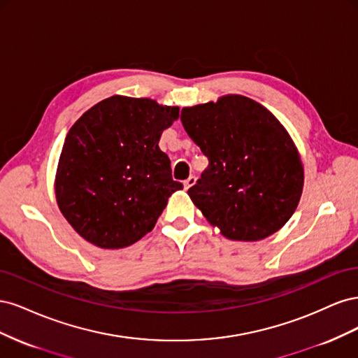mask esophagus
I'll list each match as a JSON object with an SVG mask.
<instances>
[{"instance_id":"obj_1","label":"esophagus","mask_w":358,"mask_h":358,"mask_svg":"<svg viewBox=\"0 0 358 358\" xmlns=\"http://www.w3.org/2000/svg\"><path fill=\"white\" fill-rule=\"evenodd\" d=\"M196 176H189L187 180H183V188H185V189H188V188H191L192 185H194V183H196Z\"/></svg>"}]
</instances>
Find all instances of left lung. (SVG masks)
<instances>
[{"instance_id": "left-lung-1", "label": "left lung", "mask_w": 358, "mask_h": 358, "mask_svg": "<svg viewBox=\"0 0 358 358\" xmlns=\"http://www.w3.org/2000/svg\"><path fill=\"white\" fill-rule=\"evenodd\" d=\"M180 121L209 166L188 196L230 241L257 242L297 209L305 171L291 136L264 106L243 95L183 107Z\"/></svg>"}]
</instances>
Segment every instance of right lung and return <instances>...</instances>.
I'll return each mask as SVG.
<instances>
[{
  "instance_id": "obj_1",
  "label": "right lung",
  "mask_w": 358,
  "mask_h": 358,
  "mask_svg": "<svg viewBox=\"0 0 358 358\" xmlns=\"http://www.w3.org/2000/svg\"><path fill=\"white\" fill-rule=\"evenodd\" d=\"M178 117V106L113 95L70 128L55 196L64 218L86 242L119 249L152 231L169 197L183 188L158 146Z\"/></svg>"
}]
</instances>
